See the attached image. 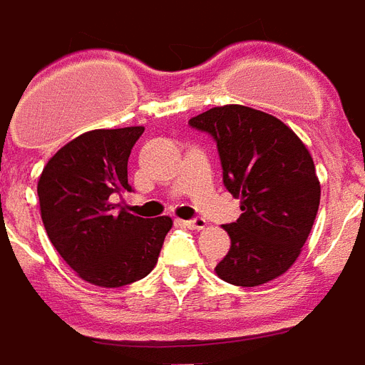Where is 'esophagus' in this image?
Here are the masks:
<instances>
[{"mask_svg": "<svg viewBox=\"0 0 365 365\" xmlns=\"http://www.w3.org/2000/svg\"><path fill=\"white\" fill-rule=\"evenodd\" d=\"M185 225H187L189 229H205L206 227V220L205 217H193V220H189V222H185Z\"/></svg>", "mask_w": 365, "mask_h": 365, "instance_id": "esophagus-1", "label": "esophagus"}]
</instances>
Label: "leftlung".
Returning a JSON list of instances; mask_svg holds the SVG:
<instances>
[{"instance_id": "obj_1", "label": "left lung", "mask_w": 365, "mask_h": 365, "mask_svg": "<svg viewBox=\"0 0 365 365\" xmlns=\"http://www.w3.org/2000/svg\"><path fill=\"white\" fill-rule=\"evenodd\" d=\"M189 125L214 138L223 185L240 199V217L223 225L231 248L217 277L244 288L274 280L299 257L320 205L309 149L280 119L246 106L212 108Z\"/></svg>"}]
</instances>
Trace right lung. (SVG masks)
Segmentation results:
<instances>
[{"label": "right lung", "instance_id": "right-lung-1", "mask_svg": "<svg viewBox=\"0 0 365 365\" xmlns=\"http://www.w3.org/2000/svg\"><path fill=\"white\" fill-rule=\"evenodd\" d=\"M143 126L85 132L43 168L37 195L48 239L87 282L121 288L148 277L159 259L172 220L117 212L111 200L128 183V157Z\"/></svg>", "mask_w": 365, "mask_h": 365}]
</instances>
